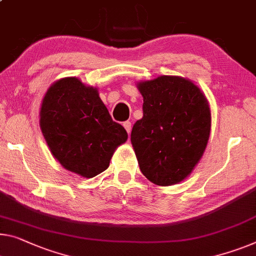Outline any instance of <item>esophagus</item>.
<instances>
[{
	"label": "esophagus",
	"instance_id": "obj_1",
	"mask_svg": "<svg viewBox=\"0 0 256 256\" xmlns=\"http://www.w3.org/2000/svg\"><path fill=\"white\" fill-rule=\"evenodd\" d=\"M124 127L126 130H127L128 134L130 132V130H132V122H130V121H126V122H124Z\"/></svg>",
	"mask_w": 256,
	"mask_h": 256
}]
</instances>
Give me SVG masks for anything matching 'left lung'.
<instances>
[{"label": "left lung", "instance_id": "obj_1", "mask_svg": "<svg viewBox=\"0 0 256 256\" xmlns=\"http://www.w3.org/2000/svg\"><path fill=\"white\" fill-rule=\"evenodd\" d=\"M143 118L130 140L140 169L156 186L186 180L205 152L210 134V108L205 94L188 78L160 76L137 82Z\"/></svg>", "mask_w": 256, "mask_h": 256}]
</instances>
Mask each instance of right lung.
Segmentation results:
<instances>
[{
    "mask_svg": "<svg viewBox=\"0 0 256 256\" xmlns=\"http://www.w3.org/2000/svg\"><path fill=\"white\" fill-rule=\"evenodd\" d=\"M40 128L54 158L84 178L110 166L113 153L128 138L112 120L98 89L76 76L54 81L40 110Z\"/></svg>",
    "mask_w": 256,
    "mask_h": 256,
    "instance_id": "right-lung-1",
    "label": "right lung"
}]
</instances>
